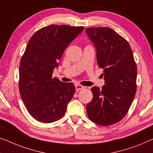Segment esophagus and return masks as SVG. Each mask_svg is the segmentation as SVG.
I'll return each instance as SVG.
<instances>
[{
	"instance_id": "esophagus-1",
	"label": "esophagus",
	"mask_w": 153,
	"mask_h": 153,
	"mask_svg": "<svg viewBox=\"0 0 153 153\" xmlns=\"http://www.w3.org/2000/svg\"><path fill=\"white\" fill-rule=\"evenodd\" d=\"M84 88V86L80 85V84H76V89L77 91L82 89V88Z\"/></svg>"
}]
</instances>
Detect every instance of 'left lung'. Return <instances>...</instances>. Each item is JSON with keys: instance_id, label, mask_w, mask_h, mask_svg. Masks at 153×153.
Here are the masks:
<instances>
[{"instance_id": "8db88e82", "label": "left lung", "mask_w": 153, "mask_h": 153, "mask_svg": "<svg viewBox=\"0 0 153 153\" xmlns=\"http://www.w3.org/2000/svg\"><path fill=\"white\" fill-rule=\"evenodd\" d=\"M86 33L96 49L103 69L104 85L91 88L93 99L86 105L91 122L106 126L122 120L136 93L137 65L128 42L109 27H91Z\"/></svg>"}]
</instances>
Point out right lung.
<instances>
[{
    "label": "right lung",
    "mask_w": 153,
    "mask_h": 153,
    "mask_svg": "<svg viewBox=\"0 0 153 153\" xmlns=\"http://www.w3.org/2000/svg\"><path fill=\"white\" fill-rule=\"evenodd\" d=\"M84 27L51 25L39 29L30 38L19 67V91L29 114L42 123L59 120L76 91L74 83L52 77L66 48Z\"/></svg>",
    "instance_id": "obj_1"
}]
</instances>
